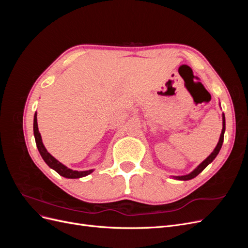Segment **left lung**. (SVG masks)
Returning a JSON list of instances; mask_svg holds the SVG:
<instances>
[{
    "instance_id": "left-lung-1",
    "label": "left lung",
    "mask_w": 248,
    "mask_h": 248,
    "mask_svg": "<svg viewBox=\"0 0 248 248\" xmlns=\"http://www.w3.org/2000/svg\"><path fill=\"white\" fill-rule=\"evenodd\" d=\"M224 130H226V119H224V115L222 116V130H221V134H220V138H219V141H218V144H217V146H216V148L214 149V151L210 154L207 158L202 161L200 166L194 170L192 172H190V174H188V175H186V176H180V177H175L176 179H178V180H190V179H193L194 177H197L201 171H202L205 170V168L208 166L209 163H211L214 159H215V157L217 156V154L219 153V151H220V149H221V146H222V142H223V137H224Z\"/></svg>"
}]
</instances>
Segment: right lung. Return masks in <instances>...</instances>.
<instances>
[{"label":"right lung","instance_id":"right-lung-1","mask_svg":"<svg viewBox=\"0 0 248 248\" xmlns=\"http://www.w3.org/2000/svg\"><path fill=\"white\" fill-rule=\"evenodd\" d=\"M34 136H35V140H36V145L37 148H38V151L43 158V160L46 162L47 166L51 168L52 170H55L58 174L65 178H69V179H77V178H81L85 177L87 175H90L93 171V170H72L65 167L64 164H62L60 161H58L55 157H52L47 151L46 147L43 146V142L41 140V136L38 130V124H37V114L35 112L34 116Z\"/></svg>","mask_w":248,"mask_h":248}]
</instances>
